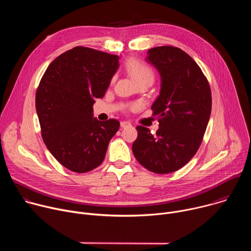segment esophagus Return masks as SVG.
Returning a JSON list of instances; mask_svg holds the SVG:
<instances>
[{
    "instance_id": "obj_1",
    "label": "esophagus",
    "mask_w": 251,
    "mask_h": 251,
    "mask_svg": "<svg viewBox=\"0 0 251 251\" xmlns=\"http://www.w3.org/2000/svg\"><path fill=\"white\" fill-rule=\"evenodd\" d=\"M120 126H121V128L129 127V126H131V123H130V122H127V121H122V122L120 123Z\"/></svg>"
}]
</instances>
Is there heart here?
Masks as SVG:
<instances>
[{"label": "heart", "mask_w": 251, "mask_h": 251, "mask_svg": "<svg viewBox=\"0 0 251 251\" xmlns=\"http://www.w3.org/2000/svg\"><path fill=\"white\" fill-rule=\"evenodd\" d=\"M126 69L137 84L146 81L153 82L154 80L153 70L146 64L140 62L139 60L130 59L126 63Z\"/></svg>", "instance_id": "b5f03b06"}]
</instances>
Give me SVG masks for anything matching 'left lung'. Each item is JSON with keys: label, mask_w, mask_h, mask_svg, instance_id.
Returning a JSON list of instances; mask_svg holds the SVG:
<instances>
[{"label": "left lung", "mask_w": 251, "mask_h": 251, "mask_svg": "<svg viewBox=\"0 0 251 251\" xmlns=\"http://www.w3.org/2000/svg\"><path fill=\"white\" fill-rule=\"evenodd\" d=\"M145 60L161 77L160 95L151 107L159 129L153 135L138 126L132 151L147 170L169 174L184 167L200 148L211 111L210 88L200 66L181 49L153 48Z\"/></svg>", "instance_id": "1"}]
</instances>
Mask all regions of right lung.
Listing matches in <instances>:
<instances>
[{"instance_id":"1","label":"right lung","mask_w":251,"mask_h":251,"mask_svg":"<svg viewBox=\"0 0 251 251\" xmlns=\"http://www.w3.org/2000/svg\"><path fill=\"white\" fill-rule=\"evenodd\" d=\"M119 67V56L76 47L57 56L47 68L35 94V108L44 142L66 169L86 173L104 160L119 129L115 119L93 117Z\"/></svg>"}]
</instances>
